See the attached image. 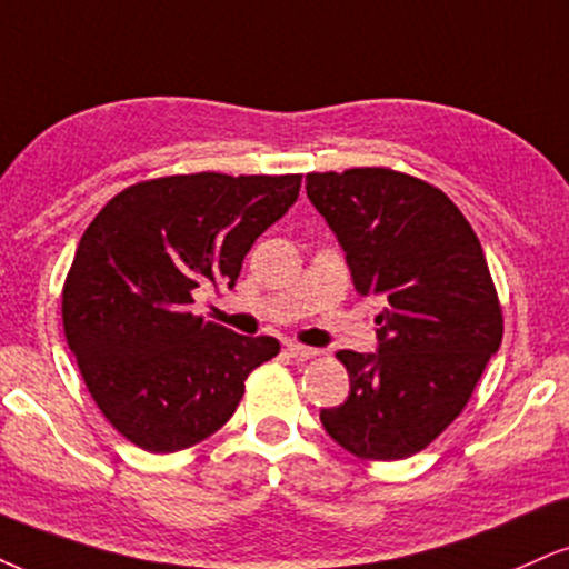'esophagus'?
<instances>
[{
	"instance_id": "34e87169",
	"label": "esophagus",
	"mask_w": 569,
	"mask_h": 569,
	"mask_svg": "<svg viewBox=\"0 0 569 569\" xmlns=\"http://www.w3.org/2000/svg\"><path fill=\"white\" fill-rule=\"evenodd\" d=\"M284 350H287V356H290V359H296V361H311V359H317V356H319L317 348L300 346V342H290V346H287Z\"/></svg>"
}]
</instances>
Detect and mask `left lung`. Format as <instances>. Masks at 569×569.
I'll list each match as a JSON object with an SVG mask.
<instances>
[{
  "label": "left lung",
  "instance_id": "left-lung-1",
  "mask_svg": "<svg viewBox=\"0 0 569 569\" xmlns=\"http://www.w3.org/2000/svg\"><path fill=\"white\" fill-rule=\"evenodd\" d=\"M306 192L338 234L356 292L385 300L380 350H340L350 392L319 419L359 459H406L465 411L501 346L486 252L448 194L409 173H308Z\"/></svg>",
  "mask_w": 569,
  "mask_h": 569
}]
</instances>
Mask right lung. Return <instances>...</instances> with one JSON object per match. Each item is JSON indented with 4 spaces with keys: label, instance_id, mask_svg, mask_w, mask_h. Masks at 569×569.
<instances>
[{
    "label": "right lung",
    "instance_id": "right-lung-1",
    "mask_svg": "<svg viewBox=\"0 0 569 569\" xmlns=\"http://www.w3.org/2000/svg\"><path fill=\"white\" fill-rule=\"evenodd\" d=\"M300 173L202 171L126 187L83 231L66 284L68 348L102 417L152 453L229 422L279 340L192 313L202 284L234 287L252 242L298 200Z\"/></svg>",
    "mask_w": 569,
    "mask_h": 569
}]
</instances>
